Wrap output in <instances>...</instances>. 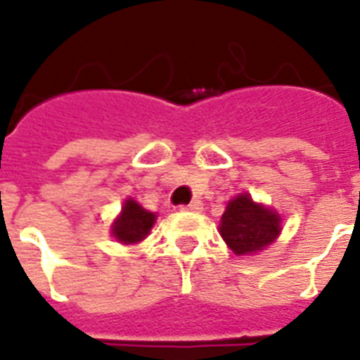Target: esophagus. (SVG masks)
<instances>
[{
  "label": "esophagus",
  "mask_w": 360,
  "mask_h": 360,
  "mask_svg": "<svg viewBox=\"0 0 360 360\" xmlns=\"http://www.w3.org/2000/svg\"><path fill=\"white\" fill-rule=\"evenodd\" d=\"M181 209H186V211H202L203 203L200 200H194V202H191L188 205H183Z\"/></svg>",
  "instance_id": "esophagus-1"
}]
</instances>
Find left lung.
I'll return each instance as SVG.
<instances>
[{"instance_id":"1","label":"left lung","mask_w":360,"mask_h":360,"mask_svg":"<svg viewBox=\"0 0 360 360\" xmlns=\"http://www.w3.org/2000/svg\"><path fill=\"white\" fill-rule=\"evenodd\" d=\"M280 230L278 214L252 202L248 194L231 200L220 220V236L237 256L263 250L278 237Z\"/></svg>"}]
</instances>
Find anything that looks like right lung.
I'll use <instances>...</instances> for the list:
<instances>
[{
    "label": "right lung",
    "instance_id": "right-lung-1",
    "mask_svg": "<svg viewBox=\"0 0 360 360\" xmlns=\"http://www.w3.org/2000/svg\"><path fill=\"white\" fill-rule=\"evenodd\" d=\"M155 219H157L155 213H149L129 198L124 202L120 219L114 222L112 233H114L115 239L124 243V245H132V243L146 239V236L155 224Z\"/></svg>",
    "mask_w": 360,
    "mask_h": 360
}]
</instances>
